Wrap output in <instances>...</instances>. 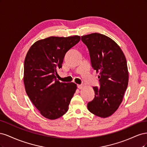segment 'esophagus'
I'll list each match as a JSON object with an SVG mask.
<instances>
[{
    "mask_svg": "<svg viewBox=\"0 0 147 147\" xmlns=\"http://www.w3.org/2000/svg\"><path fill=\"white\" fill-rule=\"evenodd\" d=\"M77 87L78 89H80V90H81V89H82L83 88V86L82 85V84H78Z\"/></svg>",
    "mask_w": 147,
    "mask_h": 147,
    "instance_id": "obj_1",
    "label": "esophagus"
}]
</instances>
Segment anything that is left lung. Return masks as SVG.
Instances as JSON below:
<instances>
[{
  "instance_id": "left-lung-1",
  "label": "left lung",
  "mask_w": 147,
  "mask_h": 147,
  "mask_svg": "<svg viewBox=\"0 0 147 147\" xmlns=\"http://www.w3.org/2000/svg\"><path fill=\"white\" fill-rule=\"evenodd\" d=\"M81 38L89 50L92 68L99 74L100 84L93 87L95 96L88 109L97 117H109L118 109L127 87L126 57L118 44L105 35L92 33Z\"/></svg>"
}]
</instances>
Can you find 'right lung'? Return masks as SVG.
Returning a JSON list of instances; mask_svg holds the SVG:
<instances>
[{
	"label": "right lung",
	"instance_id": "1",
	"mask_svg": "<svg viewBox=\"0 0 147 147\" xmlns=\"http://www.w3.org/2000/svg\"><path fill=\"white\" fill-rule=\"evenodd\" d=\"M80 40L78 35L50 37L35 42L26 55L23 77L26 92L47 119H57L67 112L77 90L76 84L60 82L56 75L65 53Z\"/></svg>",
	"mask_w": 147,
	"mask_h": 147
}]
</instances>
